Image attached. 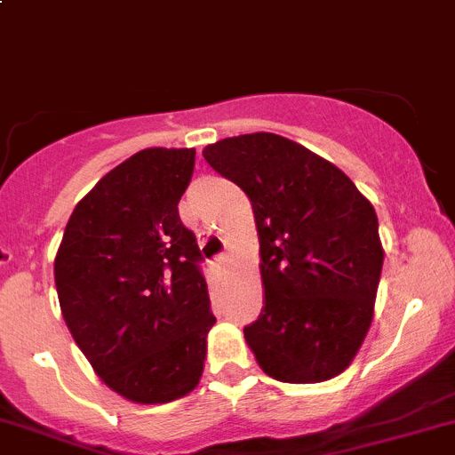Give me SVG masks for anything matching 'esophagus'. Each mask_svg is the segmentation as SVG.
Segmentation results:
<instances>
[{
    "label": "esophagus",
    "mask_w": 455,
    "mask_h": 455,
    "mask_svg": "<svg viewBox=\"0 0 455 455\" xmlns=\"http://www.w3.org/2000/svg\"><path fill=\"white\" fill-rule=\"evenodd\" d=\"M215 264L222 266V268H224V266L231 264V255H228V253H220L218 257H215Z\"/></svg>",
    "instance_id": "1"
}]
</instances>
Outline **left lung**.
Segmentation results:
<instances>
[{
  "mask_svg": "<svg viewBox=\"0 0 455 455\" xmlns=\"http://www.w3.org/2000/svg\"><path fill=\"white\" fill-rule=\"evenodd\" d=\"M202 156L253 206L266 299L244 339L257 363L283 383L334 379L374 316L383 268L374 206L341 169L268 132L218 140Z\"/></svg>",
  "mask_w": 455,
  "mask_h": 455,
  "instance_id": "8db88e82",
  "label": "left lung"
}]
</instances>
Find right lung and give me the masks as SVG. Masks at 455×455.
<instances>
[{"label":"right lung","instance_id":"add662e5","mask_svg":"<svg viewBox=\"0 0 455 455\" xmlns=\"http://www.w3.org/2000/svg\"><path fill=\"white\" fill-rule=\"evenodd\" d=\"M196 149H142L72 211L54 259L61 315L108 387L154 405L198 385L213 328L196 235L178 202Z\"/></svg>","mask_w":455,"mask_h":455}]
</instances>
